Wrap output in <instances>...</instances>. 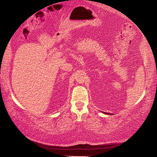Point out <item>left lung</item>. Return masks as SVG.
Returning a JSON list of instances; mask_svg holds the SVG:
<instances>
[{"instance_id": "8db88e82", "label": "left lung", "mask_w": 157, "mask_h": 157, "mask_svg": "<svg viewBox=\"0 0 157 157\" xmlns=\"http://www.w3.org/2000/svg\"><path fill=\"white\" fill-rule=\"evenodd\" d=\"M104 113H105V114H109V113H105V112H104Z\"/></svg>"}]
</instances>
